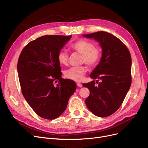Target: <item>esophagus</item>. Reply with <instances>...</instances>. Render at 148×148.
Listing matches in <instances>:
<instances>
[{
	"label": "esophagus",
	"mask_w": 148,
	"mask_h": 148,
	"mask_svg": "<svg viewBox=\"0 0 148 148\" xmlns=\"http://www.w3.org/2000/svg\"><path fill=\"white\" fill-rule=\"evenodd\" d=\"M76 85H77V86H78V87H81L82 86V84H81V83H79V82H78V83H76Z\"/></svg>",
	"instance_id": "1"
}]
</instances>
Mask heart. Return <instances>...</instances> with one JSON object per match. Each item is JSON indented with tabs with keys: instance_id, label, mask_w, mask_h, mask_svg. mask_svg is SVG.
I'll use <instances>...</instances> for the list:
<instances>
[{
	"instance_id": "heart-1",
	"label": "heart",
	"mask_w": 148,
	"mask_h": 148,
	"mask_svg": "<svg viewBox=\"0 0 148 148\" xmlns=\"http://www.w3.org/2000/svg\"><path fill=\"white\" fill-rule=\"evenodd\" d=\"M72 50L82 55L81 61L86 63L89 67H94L99 64L102 56V51L99 47L95 46L93 42L79 39L73 42L70 46ZM57 60L60 64L66 65L69 60V55L63 49L60 50L57 54ZM87 72L84 66L73 67L64 71V76L66 78L75 81L82 79Z\"/></svg>"
}]
</instances>
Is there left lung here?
I'll use <instances>...</instances> for the list:
<instances>
[{"label": "left lung", "mask_w": 148, "mask_h": 148, "mask_svg": "<svg viewBox=\"0 0 148 148\" xmlns=\"http://www.w3.org/2000/svg\"><path fill=\"white\" fill-rule=\"evenodd\" d=\"M94 38L102 49L101 61L90 76L97 80L82 86L90 90L86 99L87 108L95 116L107 117L121 106L131 84V57L130 52L118 38L108 32L99 31L83 35Z\"/></svg>", "instance_id": "left-lung-1"}]
</instances>
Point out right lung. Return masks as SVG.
I'll list each match as a JSON object with an SVG mask.
<instances>
[{"label":"right lung","mask_w":148,"mask_h":148,"mask_svg":"<svg viewBox=\"0 0 148 148\" xmlns=\"http://www.w3.org/2000/svg\"><path fill=\"white\" fill-rule=\"evenodd\" d=\"M72 36H44L30 41L21 52L17 72L21 90L30 107L42 118L53 120L67 108L74 81L61 78L57 54Z\"/></svg>","instance_id":"add662e5"}]
</instances>
